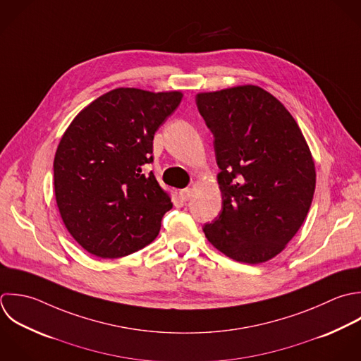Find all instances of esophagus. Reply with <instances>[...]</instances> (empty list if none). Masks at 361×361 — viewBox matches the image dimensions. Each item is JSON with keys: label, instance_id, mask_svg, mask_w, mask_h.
I'll list each match as a JSON object with an SVG mask.
<instances>
[{"label": "esophagus", "instance_id": "1", "mask_svg": "<svg viewBox=\"0 0 361 361\" xmlns=\"http://www.w3.org/2000/svg\"><path fill=\"white\" fill-rule=\"evenodd\" d=\"M191 190L190 188H184V190H181L180 192H178V195H180V198L183 200V201H188L190 198H191Z\"/></svg>", "mask_w": 361, "mask_h": 361}]
</instances>
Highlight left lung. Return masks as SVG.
I'll list each match as a JSON object with an SVG mask.
<instances>
[{
    "instance_id": "8db88e82",
    "label": "left lung",
    "mask_w": 361,
    "mask_h": 361,
    "mask_svg": "<svg viewBox=\"0 0 361 361\" xmlns=\"http://www.w3.org/2000/svg\"><path fill=\"white\" fill-rule=\"evenodd\" d=\"M195 101L221 170L222 211L204 233L236 262H267L294 238L312 204L317 174L305 137L260 87L202 92Z\"/></svg>"
}]
</instances>
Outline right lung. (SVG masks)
I'll return each mask as SVG.
<instances>
[{"mask_svg":"<svg viewBox=\"0 0 361 361\" xmlns=\"http://www.w3.org/2000/svg\"><path fill=\"white\" fill-rule=\"evenodd\" d=\"M178 91L112 90L84 108L54 156V194L61 219L88 253L118 259L150 245L170 197L154 174L153 137L177 109Z\"/></svg>","mask_w":361,"mask_h":361,"instance_id":"right-lung-1","label":"right lung"}]
</instances>
